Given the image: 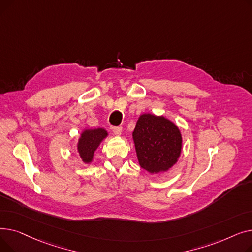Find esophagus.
Here are the masks:
<instances>
[{
    "label": "esophagus",
    "instance_id": "esophagus-1",
    "mask_svg": "<svg viewBox=\"0 0 252 252\" xmlns=\"http://www.w3.org/2000/svg\"><path fill=\"white\" fill-rule=\"evenodd\" d=\"M110 129L112 130V133L116 136H119L122 134V130H123V127L122 126H110Z\"/></svg>",
    "mask_w": 252,
    "mask_h": 252
}]
</instances>
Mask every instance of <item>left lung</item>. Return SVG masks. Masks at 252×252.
<instances>
[{
    "mask_svg": "<svg viewBox=\"0 0 252 252\" xmlns=\"http://www.w3.org/2000/svg\"><path fill=\"white\" fill-rule=\"evenodd\" d=\"M133 138L141 167L152 174L173 166L181 154L180 130L164 117L141 115Z\"/></svg>",
    "mask_w": 252,
    "mask_h": 252,
    "instance_id": "8db88e82",
    "label": "left lung"
}]
</instances>
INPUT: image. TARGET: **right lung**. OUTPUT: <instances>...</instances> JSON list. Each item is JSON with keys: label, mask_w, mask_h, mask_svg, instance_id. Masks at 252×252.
Segmentation results:
<instances>
[{"label": "right lung", "mask_w": 252, "mask_h": 252, "mask_svg": "<svg viewBox=\"0 0 252 252\" xmlns=\"http://www.w3.org/2000/svg\"><path fill=\"white\" fill-rule=\"evenodd\" d=\"M106 136H107V131L103 128L87 129L84 131L77 145L79 155L84 162L88 163L92 161L95 150Z\"/></svg>", "instance_id": "right-lung-1"}]
</instances>
